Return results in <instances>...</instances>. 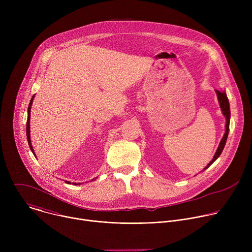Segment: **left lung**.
<instances>
[{"mask_svg": "<svg viewBox=\"0 0 252 252\" xmlns=\"http://www.w3.org/2000/svg\"><path fill=\"white\" fill-rule=\"evenodd\" d=\"M215 93H217V95H218V99H219V102H220V110H221V113L222 115L224 116L225 120H226V124H225V132L220 142V146L217 150V152H215L214 156H213V158L209 161V163L203 168V170H205L206 168H208L215 160H217L220 156L221 155L223 149H224V146L226 143V139H227V136H228V131H229V121H230V107H229V101H228V98H227V95H226V93L225 91H218L215 90Z\"/></svg>", "mask_w": 252, "mask_h": 252, "instance_id": "1", "label": "left lung"}]
</instances>
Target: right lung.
<instances>
[{
  "instance_id": "1",
  "label": "right lung",
  "mask_w": 252,
  "mask_h": 252,
  "mask_svg": "<svg viewBox=\"0 0 252 252\" xmlns=\"http://www.w3.org/2000/svg\"><path fill=\"white\" fill-rule=\"evenodd\" d=\"M33 97H34V94L32 95V97L31 98V101H30V104H29V107H28V120H27V138H28V142H29V146H30V149H31V151L32 152V154H33V156L35 157V154H34V152H33V149H32V141H31V129H30V119H31V109H32V101H33ZM94 179H95V178H94ZM93 179V181H94ZM65 183L67 184V185H70L71 183H69V182H67V181H65ZM73 185L74 186H80L81 184H77V183H73Z\"/></svg>"
}]
</instances>
